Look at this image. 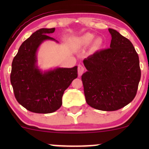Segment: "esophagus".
Instances as JSON below:
<instances>
[{
    "mask_svg": "<svg viewBox=\"0 0 149 149\" xmlns=\"http://www.w3.org/2000/svg\"><path fill=\"white\" fill-rule=\"evenodd\" d=\"M85 71V68L84 66H83L82 64H79L78 66V76H81L83 74V72Z\"/></svg>",
    "mask_w": 149,
    "mask_h": 149,
    "instance_id": "34e87169",
    "label": "esophagus"
}]
</instances>
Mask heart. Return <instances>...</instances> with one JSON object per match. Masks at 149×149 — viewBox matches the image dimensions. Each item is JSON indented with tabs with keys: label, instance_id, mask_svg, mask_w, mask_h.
<instances>
[{
	"label": "heart",
	"instance_id": "heart-1",
	"mask_svg": "<svg viewBox=\"0 0 149 149\" xmlns=\"http://www.w3.org/2000/svg\"><path fill=\"white\" fill-rule=\"evenodd\" d=\"M95 34L86 33L77 39V42L81 47H87L92 43V47L94 50H98L104 45V40L102 37L95 38Z\"/></svg>",
	"mask_w": 149,
	"mask_h": 149
}]
</instances>
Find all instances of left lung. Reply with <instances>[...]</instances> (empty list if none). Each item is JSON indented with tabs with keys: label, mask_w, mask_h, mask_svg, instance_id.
Returning a JSON list of instances; mask_svg holds the SVG:
<instances>
[{
	"label": "left lung",
	"mask_w": 149,
	"mask_h": 149,
	"mask_svg": "<svg viewBox=\"0 0 149 149\" xmlns=\"http://www.w3.org/2000/svg\"><path fill=\"white\" fill-rule=\"evenodd\" d=\"M109 31L110 48L85 59L88 71L81 77L87 104L104 111L118 110L130 103L141 78L139 56L132 43L117 31Z\"/></svg>",
	"instance_id": "8db88e82"
}]
</instances>
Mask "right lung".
Wrapping results in <instances>:
<instances>
[{"label": "right lung", "instance_id": "right-lung-1", "mask_svg": "<svg viewBox=\"0 0 149 149\" xmlns=\"http://www.w3.org/2000/svg\"><path fill=\"white\" fill-rule=\"evenodd\" d=\"M55 29H40L22 42L13 59L10 82L19 104L29 111L50 113L62 104V96L71 82L78 77V66L57 67L42 71L38 66L37 51Z\"/></svg>", "mask_w": 149, "mask_h": 149}]
</instances>
